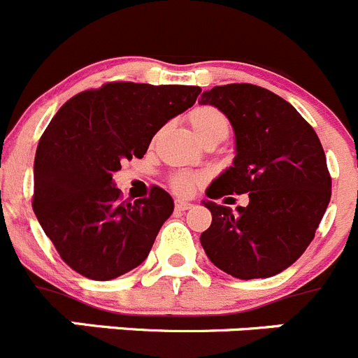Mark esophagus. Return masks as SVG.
Listing matches in <instances>:
<instances>
[{"label":"esophagus","instance_id":"1","mask_svg":"<svg viewBox=\"0 0 358 358\" xmlns=\"http://www.w3.org/2000/svg\"><path fill=\"white\" fill-rule=\"evenodd\" d=\"M190 203L189 201H183V199H176L175 201V208L178 210V212H185V210L190 208Z\"/></svg>","mask_w":358,"mask_h":358}]
</instances>
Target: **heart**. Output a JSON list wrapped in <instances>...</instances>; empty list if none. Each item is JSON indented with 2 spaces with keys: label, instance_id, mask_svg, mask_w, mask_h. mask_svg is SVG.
I'll list each match as a JSON object with an SVG mask.
<instances>
[{
  "label": "heart",
  "instance_id": "obj_1",
  "mask_svg": "<svg viewBox=\"0 0 358 358\" xmlns=\"http://www.w3.org/2000/svg\"><path fill=\"white\" fill-rule=\"evenodd\" d=\"M189 122L203 143H220L228 138L229 122L222 111L213 106H198L189 113ZM201 176L189 171H176L169 178V185L176 194H190L201 182Z\"/></svg>",
  "mask_w": 358,
  "mask_h": 358
}]
</instances>
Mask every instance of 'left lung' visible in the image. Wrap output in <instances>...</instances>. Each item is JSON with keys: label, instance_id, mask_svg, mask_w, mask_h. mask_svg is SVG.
I'll return each mask as SVG.
<instances>
[{"label": "left lung", "instance_id": "1", "mask_svg": "<svg viewBox=\"0 0 358 358\" xmlns=\"http://www.w3.org/2000/svg\"><path fill=\"white\" fill-rule=\"evenodd\" d=\"M199 103L228 116L236 143L233 166L206 196L249 194V205L236 212L203 201L212 212L203 249L236 279L275 275L303 255L329 206L332 178L322 143L292 103L262 86H215Z\"/></svg>", "mask_w": 358, "mask_h": 358}]
</instances>
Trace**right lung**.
Instances as JSON below:
<instances>
[{
  "instance_id": "right-lung-1",
  "label": "right lung",
  "mask_w": 358,
  "mask_h": 358,
  "mask_svg": "<svg viewBox=\"0 0 358 358\" xmlns=\"http://www.w3.org/2000/svg\"><path fill=\"white\" fill-rule=\"evenodd\" d=\"M199 93V86L108 83L56 113L36 148L33 210L70 268L109 280L145 262L173 198L152 187L148 198L122 201L113 175L122 160L143 159L157 130Z\"/></svg>"
}]
</instances>
